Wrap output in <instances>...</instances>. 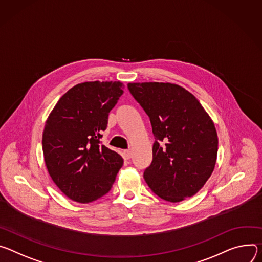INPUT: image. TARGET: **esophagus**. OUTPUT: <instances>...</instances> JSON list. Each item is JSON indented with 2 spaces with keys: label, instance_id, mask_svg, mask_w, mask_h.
Returning a JSON list of instances; mask_svg holds the SVG:
<instances>
[{
  "label": "esophagus",
  "instance_id": "obj_1",
  "mask_svg": "<svg viewBox=\"0 0 262 262\" xmlns=\"http://www.w3.org/2000/svg\"><path fill=\"white\" fill-rule=\"evenodd\" d=\"M131 156H132V152H131L130 150H126V151H124V157H125L126 159H130V158H131Z\"/></svg>",
  "mask_w": 262,
  "mask_h": 262
}]
</instances>
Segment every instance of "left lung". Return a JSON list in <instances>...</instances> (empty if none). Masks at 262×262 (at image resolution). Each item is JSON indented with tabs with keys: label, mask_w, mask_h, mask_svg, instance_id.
Here are the masks:
<instances>
[{
	"label": "left lung",
	"mask_w": 262,
	"mask_h": 262,
	"mask_svg": "<svg viewBox=\"0 0 262 262\" xmlns=\"http://www.w3.org/2000/svg\"><path fill=\"white\" fill-rule=\"evenodd\" d=\"M128 90L149 115L155 137L144 180L165 201L192 196L209 179L216 161L219 140L210 116L176 84L129 83Z\"/></svg>",
	"instance_id": "8db88e82"
}]
</instances>
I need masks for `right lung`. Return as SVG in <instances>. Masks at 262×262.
I'll return each instance as SVG.
<instances>
[{"label": "right lung", "mask_w": 262, "mask_h": 262, "mask_svg": "<svg viewBox=\"0 0 262 262\" xmlns=\"http://www.w3.org/2000/svg\"><path fill=\"white\" fill-rule=\"evenodd\" d=\"M122 83L84 82L64 94L50 113L42 134L51 178L70 199L90 203L106 194L123 166L120 154L100 141Z\"/></svg>", "instance_id": "1"}]
</instances>
